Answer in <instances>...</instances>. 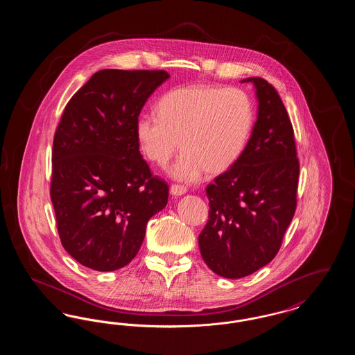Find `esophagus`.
I'll list each match as a JSON object with an SVG mask.
<instances>
[{"label": "esophagus", "instance_id": "obj_1", "mask_svg": "<svg viewBox=\"0 0 355 355\" xmlns=\"http://www.w3.org/2000/svg\"><path fill=\"white\" fill-rule=\"evenodd\" d=\"M185 186L182 185H171L170 187V194L174 196V197H180V196H184L186 193Z\"/></svg>", "mask_w": 355, "mask_h": 355}]
</instances>
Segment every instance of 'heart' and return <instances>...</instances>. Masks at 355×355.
I'll list each match as a JSON object with an SVG mask.
<instances>
[{"label": "heart", "mask_w": 355, "mask_h": 355, "mask_svg": "<svg viewBox=\"0 0 355 355\" xmlns=\"http://www.w3.org/2000/svg\"><path fill=\"white\" fill-rule=\"evenodd\" d=\"M157 112L135 122L139 148L158 166H165L181 148L184 153L170 175L184 182L201 180L205 171L217 175L230 169L253 129L252 102L234 87H175L159 98Z\"/></svg>", "instance_id": "b5f03b06"}]
</instances>
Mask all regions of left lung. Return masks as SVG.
I'll return each mask as SVG.
<instances>
[{
  "mask_svg": "<svg viewBox=\"0 0 355 355\" xmlns=\"http://www.w3.org/2000/svg\"><path fill=\"white\" fill-rule=\"evenodd\" d=\"M241 83L254 84L257 121L239 159L206 187L209 220L198 236L205 263L230 279L277 255L295 213L300 175L293 125L278 92L261 77Z\"/></svg>",
  "mask_w": 355,
  "mask_h": 355,
  "instance_id": "8db88e82",
  "label": "left lung"
}]
</instances>
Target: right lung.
<instances>
[{
    "instance_id": "1",
    "label": "right lung",
    "mask_w": 355,
    "mask_h": 355,
    "mask_svg": "<svg viewBox=\"0 0 355 355\" xmlns=\"http://www.w3.org/2000/svg\"><path fill=\"white\" fill-rule=\"evenodd\" d=\"M170 76L103 69L70 98L51 153V198L62 246L77 262L113 271L135 258L148 220L169 197L139 153L135 122Z\"/></svg>"
}]
</instances>
